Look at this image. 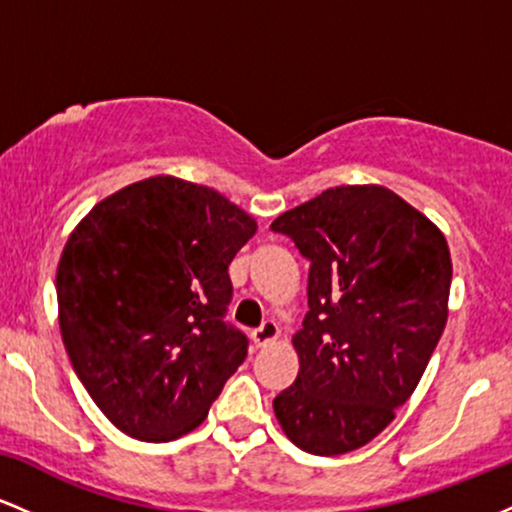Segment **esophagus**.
Wrapping results in <instances>:
<instances>
[{
  "label": "esophagus",
  "instance_id": "34e87169",
  "mask_svg": "<svg viewBox=\"0 0 512 512\" xmlns=\"http://www.w3.org/2000/svg\"><path fill=\"white\" fill-rule=\"evenodd\" d=\"M276 339H279V327H276L274 320H267L262 322V327H257L255 332H252V342H255V346H269L274 344Z\"/></svg>",
  "mask_w": 512,
  "mask_h": 512
}]
</instances>
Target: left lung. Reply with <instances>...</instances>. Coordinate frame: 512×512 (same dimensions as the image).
Returning <instances> with one entry per match:
<instances>
[{
	"instance_id": "left-lung-1",
	"label": "left lung",
	"mask_w": 512,
	"mask_h": 512,
	"mask_svg": "<svg viewBox=\"0 0 512 512\" xmlns=\"http://www.w3.org/2000/svg\"><path fill=\"white\" fill-rule=\"evenodd\" d=\"M272 231L310 260V310L293 334L301 368L274 399L276 421L313 455L363 448L416 390L445 330L448 240L383 185L330 187Z\"/></svg>"
}]
</instances>
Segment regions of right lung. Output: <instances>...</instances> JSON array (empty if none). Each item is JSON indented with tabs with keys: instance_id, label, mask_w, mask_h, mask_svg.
<instances>
[{
	"instance_id": "right-lung-1",
	"label": "right lung",
	"mask_w": 512,
	"mask_h": 512,
	"mask_svg": "<svg viewBox=\"0 0 512 512\" xmlns=\"http://www.w3.org/2000/svg\"><path fill=\"white\" fill-rule=\"evenodd\" d=\"M255 231L219 192L173 175L122 187L72 231L57 264L62 342L122 433L166 443L207 419L248 356L223 315L228 264Z\"/></svg>"
}]
</instances>
